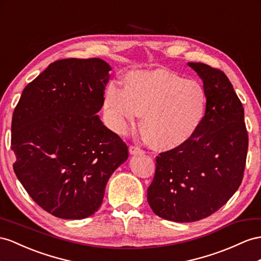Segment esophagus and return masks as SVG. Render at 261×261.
<instances>
[{
    "label": "esophagus",
    "instance_id": "obj_1",
    "mask_svg": "<svg viewBox=\"0 0 261 261\" xmlns=\"http://www.w3.org/2000/svg\"><path fill=\"white\" fill-rule=\"evenodd\" d=\"M129 152H130V154H141V153H143V151L137 145H130Z\"/></svg>",
    "mask_w": 261,
    "mask_h": 261
}]
</instances>
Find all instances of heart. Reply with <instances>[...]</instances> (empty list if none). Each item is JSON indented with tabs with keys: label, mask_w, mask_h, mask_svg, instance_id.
I'll list each match as a JSON object with an SVG mask.
<instances>
[{
	"label": "heart",
	"mask_w": 261,
	"mask_h": 261,
	"mask_svg": "<svg viewBox=\"0 0 261 261\" xmlns=\"http://www.w3.org/2000/svg\"><path fill=\"white\" fill-rule=\"evenodd\" d=\"M123 89L110 85L103 109L111 128L123 132L142 115L141 129L148 143L170 150L185 143L202 124L207 93L202 84L165 69L130 71Z\"/></svg>",
	"instance_id": "heart-1"
}]
</instances>
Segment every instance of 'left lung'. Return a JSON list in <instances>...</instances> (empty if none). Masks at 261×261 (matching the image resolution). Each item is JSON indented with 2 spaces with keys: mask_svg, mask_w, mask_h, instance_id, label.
<instances>
[{
  "mask_svg": "<svg viewBox=\"0 0 261 261\" xmlns=\"http://www.w3.org/2000/svg\"><path fill=\"white\" fill-rule=\"evenodd\" d=\"M203 80L207 109L189 141L156 156L148 202L155 215L191 223L217 212L242 184L248 133L242 101L217 68L189 63Z\"/></svg>",
  "mask_w": 261,
  "mask_h": 261,
  "instance_id": "left-lung-1",
  "label": "left lung"
}]
</instances>
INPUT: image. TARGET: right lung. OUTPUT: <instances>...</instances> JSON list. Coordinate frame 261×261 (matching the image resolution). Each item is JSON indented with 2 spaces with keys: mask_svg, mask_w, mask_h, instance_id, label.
Returning a JSON list of instances; mask_svg holds the SVG:
<instances>
[{
  "mask_svg": "<svg viewBox=\"0 0 261 261\" xmlns=\"http://www.w3.org/2000/svg\"><path fill=\"white\" fill-rule=\"evenodd\" d=\"M110 70L100 58L51 63L25 87L13 112V169L33 200L56 217L95 214L109 177L129 158L126 144L97 116Z\"/></svg>",
  "mask_w": 261,
  "mask_h": 261,
  "instance_id": "1",
  "label": "right lung"
}]
</instances>
